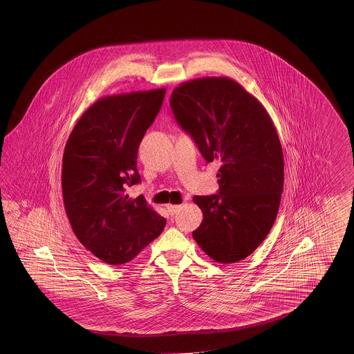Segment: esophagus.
I'll list each match as a JSON object with an SVG mask.
<instances>
[{"label":"esophagus","mask_w":354,"mask_h":354,"mask_svg":"<svg viewBox=\"0 0 354 354\" xmlns=\"http://www.w3.org/2000/svg\"><path fill=\"white\" fill-rule=\"evenodd\" d=\"M180 207H182V205H171V203L167 205V210L171 215H176L180 210Z\"/></svg>","instance_id":"1"}]
</instances>
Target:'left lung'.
<instances>
[{"label":"left lung","instance_id":"left-lung-1","mask_svg":"<svg viewBox=\"0 0 354 354\" xmlns=\"http://www.w3.org/2000/svg\"><path fill=\"white\" fill-rule=\"evenodd\" d=\"M174 118L207 163L218 160V194L195 196L203 220L192 233L218 263H235L270 233L283 189V153L263 105L226 77L182 83L171 95Z\"/></svg>","mask_w":354,"mask_h":354}]
</instances>
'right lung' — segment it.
Here are the masks:
<instances>
[{"label": "right lung", "instance_id": "right-lung-1", "mask_svg": "<svg viewBox=\"0 0 354 354\" xmlns=\"http://www.w3.org/2000/svg\"><path fill=\"white\" fill-rule=\"evenodd\" d=\"M165 95L158 88L102 97L68 138L62 163L66 214L78 241L105 263H128L166 226L144 196L131 200L127 194L140 182L138 149Z\"/></svg>", "mask_w": 354, "mask_h": 354}]
</instances>
